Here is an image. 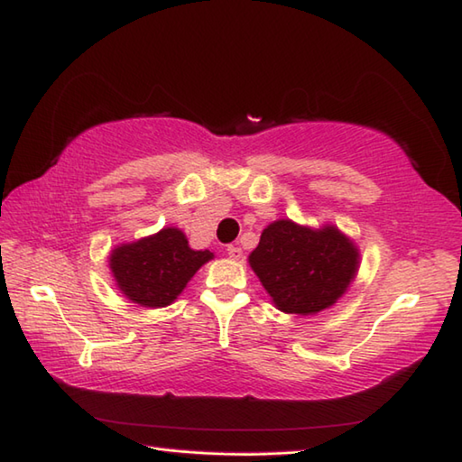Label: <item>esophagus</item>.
<instances>
[{"label":"esophagus","instance_id":"obj_1","mask_svg":"<svg viewBox=\"0 0 462 462\" xmlns=\"http://www.w3.org/2000/svg\"><path fill=\"white\" fill-rule=\"evenodd\" d=\"M228 256H230L232 260H240V258H242V248L230 245V246H228Z\"/></svg>","mask_w":462,"mask_h":462}]
</instances>
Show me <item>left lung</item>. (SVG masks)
<instances>
[{"label":"left lung","mask_w":462,"mask_h":462,"mask_svg":"<svg viewBox=\"0 0 462 462\" xmlns=\"http://www.w3.org/2000/svg\"><path fill=\"white\" fill-rule=\"evenodd\" d=\"M248 263L279 311L315 315L337 303L356 279L359 250L331 224L313 230L276 220L260 234Z\"/></svg>","instance_id":"left-lung-1"}]
</instances>
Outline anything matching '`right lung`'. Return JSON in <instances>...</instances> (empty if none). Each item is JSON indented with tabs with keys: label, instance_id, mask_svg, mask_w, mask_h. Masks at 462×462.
Wrapping results in <instances>:
<instances>
[{
	"label": "right lung",
	"instance_id": "right-lung-1",
	"mask_svg": "<svg viewBox=\"0 0 462 462\" xmlns=\"http://www.w3.org/2000/svg\"><path fill=\"white\" fill-rule=\"evenodd\" d=\"M212 258L209 250H191L180 228H163L153 236L116 246L108 266L125 297L157 309L171 305L199 266Z\"/></svg>",
	"mask_w": 462,
	"mask_h": 462
}]
</instances>
